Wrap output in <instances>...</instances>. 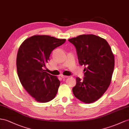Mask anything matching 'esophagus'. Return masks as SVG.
<instances>
[{
	"label": "esophagus",
	"instance_id": "1",
	"mask_svg": "<svg viewBox=\"0 0 129 129\" xmlns=\"http://www.w3.org/2000/svg\"><path fill=\"white\" fill-rule=\"evenodd\" d=\"M61 77H62V78H68L69 76H64V75H61Z\"/></svg>",
	"mask_w": 129,
	"mask_h": 129
}]
</instances>
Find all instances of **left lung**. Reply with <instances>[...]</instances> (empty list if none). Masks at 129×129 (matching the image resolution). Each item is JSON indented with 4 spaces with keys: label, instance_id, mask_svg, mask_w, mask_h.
I'll return each mask as SVG.
<instances>
[{
    "label": "left lung",
    "instance_id": "left-lung-1",
    "mask_svg": "<svg viewBox=\"0 0 129 129\" xmlns=\"http://www.w3.org/2000/svg\"><path fill=\"white\" fill-rule=\"evenodd\" d=\"M76 49L78 62L84 65L83 80L76 77L72 88L75 96L90 104L100 99L110 86L114 68V57L104 39L93 34H83L69 39Z\"/></svg>",
    "mask_w": 129,
    "mask_h": 129
}]
</instances>
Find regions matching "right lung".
<instances>
[{"mask_svg":"<svg viewBox=\"0 0 129 129\" xmlns=\"http://www.w3.org/2000/svg\"><path fill=\"white\" fill-rule=\"evenodd\" d=\"M65 41L48 35H36L25 40L18 49L16 66L19 81L36 101L47 102L57 95L60 81L44 69L52 51Z\"/></svg>","mask_w":129,"mask_h":129,"instance_id":"obj_1","label":"right lung"}]
</instances>
